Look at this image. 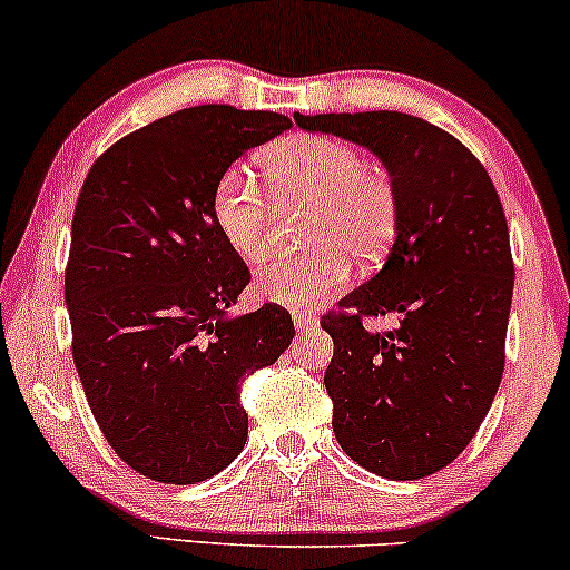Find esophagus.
I'll use <instances>...</instances> for the list:
<instances>
[{"label":"esophagus","mask_w":570,"mask_h":570,"mask_svg":"<svg viewBox=\"0 0 570 570\" xmlns=\"http://www.w3.org/2000/svg\"><path fill=\"white\" fill-rule=\"evenodd\" d=\"M318 324L316 316H307V313H294V330L307 332Z\"/></svg>","instance_id":"1"}]
</instances>
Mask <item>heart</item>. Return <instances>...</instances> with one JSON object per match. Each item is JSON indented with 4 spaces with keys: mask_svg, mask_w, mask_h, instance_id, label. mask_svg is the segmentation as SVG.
I'll list each match as a JSON object with an SVG mask.
<instances>
[{
    "mask_svg": "<svg viewBox=\"0 0 570 570\" xmlns=\"http://www.w3.org/2000/svg\"><path fill=\"white\" fill-rule=\"evenodd\" d=\"M263 168L281 203L313 200L305 222L307 252L278 254L254 276L259 299L311 311L348 278V254L377 259L396 230V195L389 176L364 166L351 144L297 136L265 153ZM214 222L238 257L259 259L271 248L276 208L246 168L222 174L214 189Z\"/></svg>",
    "mask_w": 570,
    "mask_h": 570,
    "instance_id": "heart-1",
    "label": "heart"
}]
</instances>
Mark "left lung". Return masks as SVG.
Segmentation results:
<instances>
[{
  "label": "left lung",
  "instance_id": "1",
  "mask_svg": "<svg viewBox=\"0 0 570 570\" xmlns=\"http://www.w3.org/2000/svg\"><path fill=\"white\" fill-rule=\"evenodd\" d=\"M383 160L396 240L367 284L326 313L332 429L358 466L421 480L463 453L503 375L514 263L509 227L480 160L448 130L404 112L294 115ZM396 312L391 333L363 318Z\"/></svg>",
  "mask_w": 570,
  "mask_h": 570
}]
</instances>
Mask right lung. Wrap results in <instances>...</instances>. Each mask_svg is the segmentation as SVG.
Segmentation results:
<instances>
[{
  "label": "right lung",
  "mask_w": 570,
  "mask_h": 570,
  "mask_svg": "<svg viewBox=\"0 0 570 570\" xmlns=\"http://www.w3.org/2000/svg\"><path fill=\"white\" fill-rule=\"evenodd\" d=\"M292 128L227 104L122 136L90 166L71 219L67 307L77 375L134 472L195 485L246 444L240 381L289 348L292 316H227L252 273L214 222L222 174Z\"/></svg>",
  "instance_id": "1"
}]
</instances>
